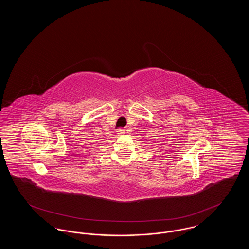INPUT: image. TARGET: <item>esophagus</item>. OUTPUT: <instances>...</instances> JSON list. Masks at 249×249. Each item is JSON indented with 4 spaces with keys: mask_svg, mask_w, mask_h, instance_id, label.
Returning a JSON list of instances; mask_svg holds the SVG:
<instances>
[{
    "mask_svg": "<svg viewBox=\"0 0 249 249\" xmlns=\"http://www.w3.org/2000/svg\"><path fill=\"white\" fill-rule=\"evenodd\" d=\"M117 133L119 134V135H123V134H125V130L124 129H119L117 131Z\"/></svg>",
    "mask_w": 249,
    "mask_h": 249,
    "instance_id": "obj_1",
    "label": "esophagus"
}]
</instances>
